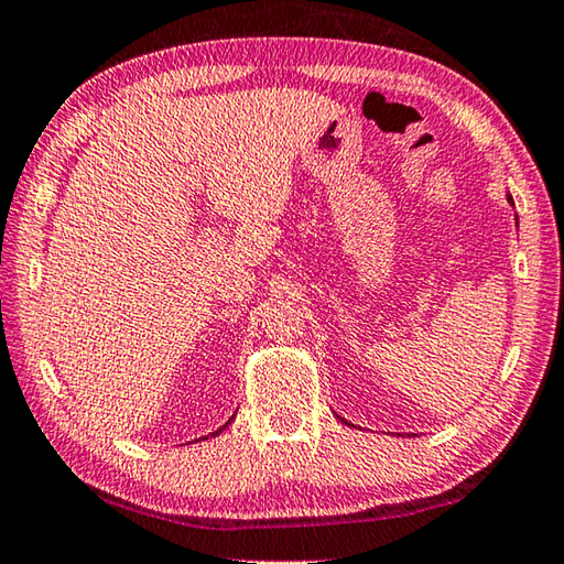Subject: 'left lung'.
Instances as JSON below:
<instances>
[{
  "mask_svg": "<svg viewBox=\"0 0 564 564\" xmlns=\"http://www.w3.org/2000/svg\"><path fill=\"white\" fill-rule=\"evenodd\" d=\"M506 200H508V204H511V206H513V196H511V194H506ZM516 223H518V216H516ZM338 420H341V422H346L344 417H338ZM346 424H348V422H346Z\"/></svg>",
  "mask_w": 564,
  "mask_h": 564,
  "instance_id": "8db88e82",
  "label": "left lung"
}]
</instances>
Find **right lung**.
Returning a JSON list of instances; mask_svg holds the SVG:
<instances>
[{
    "label": "right lung",
    "instance_id": "obj_1",
    "mask_svg": "<svg viewBox=\"0 0 564 564\" xmlns=\"http://www.w3.org/2000/svg\"><path fill=\"white\" fill-rule=\"evenodd\" d=\"M232 420H236V414H232V417H230V420H228V422H226V424H223V427H218V430H216V432H210V434H206V437H200V440H208V437H218V434H220V432H223V430H228V424H230V422H232Z\"/></svg>",
    "mask_w": 564,
    "mask_h": 564
}]
</instances>
